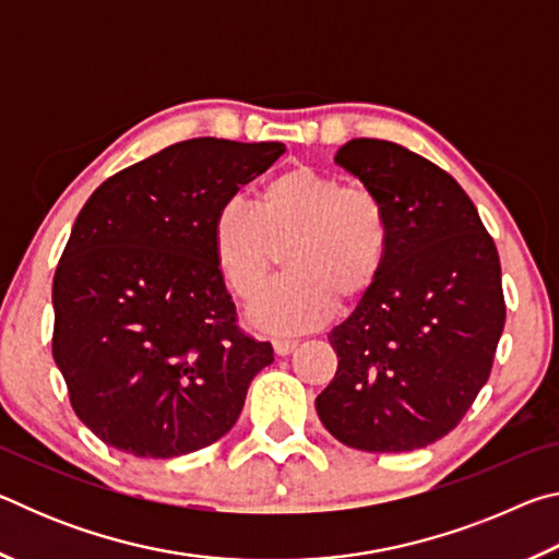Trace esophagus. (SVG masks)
Returning a JSON list of instances; mask_svg holds the SVG:
<instances>
[{"label": "esophagus", "mask_w": 559, "mask_h": 559, "mask_svg": "<svg viewBox=\"0 0 559 559\" xmlns=\"http://www.w3.org/2000/svg\"><path fill=\"white\" fill-rule=\"evenodd\" d=\"M296 347H298L296 340H273V353H276L278 357L290 355Z\"/></svg>", "instance_id": "obj_1"}]
</instances>
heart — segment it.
<instances>
[{
  "label": "heart",
  "instance_id": "b5f03b06",
  "mask_svg": "<svg viewBox=\"0 0 559 559\" xmlns=\"http://www.w3.org/2000/svg\"><path fill=\"white\" fill-rule=\"evenodd\" d=\"M390 243L380 197L310 165L273 175L257 206L234 197L212 216L214 263L234 296H257L283 251L288 273L246 310L249 325L271 335L308 333L328 323L337 298L370 296Z\"/></svg>",
  "mask_w": 559,
  "mask_h": 559
}]
</instances>
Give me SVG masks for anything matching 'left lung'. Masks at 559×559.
<instances>
[{
  "mask_svg": "<svg viewBox=\"0 0 559 559\" xmlns=\"http://www.w3.org/2000/svg\"><path fill=\"white\" fill-rule=\"evenodd\" d=\"M335 163L380 197L392 243L380 283L328 335L337 372L316 409L345 447L424 449L463 419L493 367L506 325L496 243L427 157L355 138Z\"/></svg>",
  "mask_w": 559,
  "mask_h": 559,
  "instance_id": "8db88e82",
  "label": "left lung"
}]
</instances>
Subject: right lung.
I'll list each match as a JSON object with an SVG mask.
<instances>
[{
  "label": "right lung",
  "mask_w": 559,
  "mask_h": 559,
  "mask_svg": "<svg viewBox=\"0 0 559 559\" xmlns=\"http://www.w3.org/2000/svg\"><path fill=\"white\" fill-rule=\"evenodd\" d=\"M283 143L194 138L106 179L53 276V359L79 419L108 447L175 459L219 441L271 343L236 328L212 216Z\"/></svg>",
  "instance_id": "add662e5"
}]
</instances>
